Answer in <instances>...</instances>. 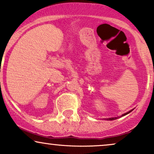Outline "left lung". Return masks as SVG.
I'll list each match as a JSON object with an SVG mask.
<instances>
[{
	"label": "left lung",
	"mask_w": 154,
	"mask_h": 154,
	"mask_svg": "<svg viewBox=\"0 0 154 154\" xmlns=\"http://www.w3.org/2000/svg\"><path fill=\"white\" fill-rule=\"evenodd\" d=\"M132 110H133V109H132ZM132 110L130 111H128V112H127V113H125V114H124L122 116L127 115V114H128L129 113H130V112H131V111H132ZM118 119V117H112V118H109V119H106V120H114V119Z\"/></svg>",
	"instance_id": "obj_1"
}]
</instances>
